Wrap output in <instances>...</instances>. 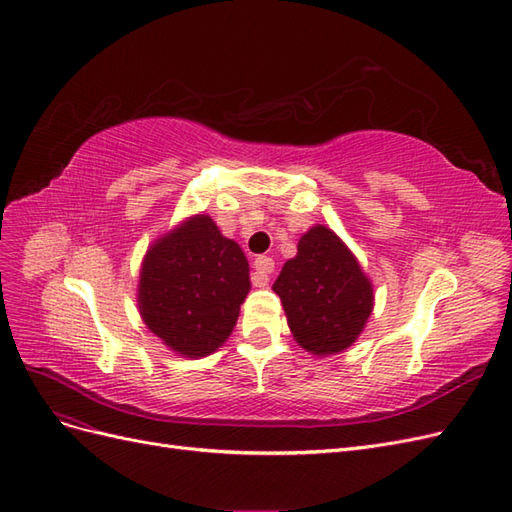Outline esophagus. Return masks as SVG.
Masks as SVG:
<instances>
[{
	"label": "esophagus",
	"mask_w": 512,
	"mask_h": 512,
	"mask_svg": "<svg viewBox=\"0 0 512 512\" xmlns=\"http://www.w3.org/2000/svg\"><path fill=\"white\" fill-rule=\"evenodd\" d=\"M273 269H275V262H273V258H269V256H258L256 260H254V275H252V284L254 286H267V282H269V273H273Z\"/></svg>",
	"instance_id": "esophagus-1"
}]
</instances>
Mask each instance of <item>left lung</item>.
<instances>
[{
    "label": "left lung",
    "instance_id": "left-lung-1",
    "mask_svg": "<svg viewBox=\"0 0 512 512\" xmlns=\"http://www.w3.org/2000/svg\"><path fill=\"white\" fill-rule=\"evenodd\" d=\"M273 290L297 344L318 356L352 346L374 309V288L359 260L320 224L299 239L297 256L282 267Z\"/></svg>",
    "mask_w": 512,
    "mask_h": 512
}]
</instances>
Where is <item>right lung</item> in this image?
I'll return each instance as SVG.
<instances>
[{
  "label": "right lung",
  "instance_id": "add662e5",
  "mask_svg": "<svg viewBox=\"0 0 512 512\" xmlns=\"http://www.w3.org/2000/svg\"><path fill=\"white\" fill-rule=\"evenodd\" d=\"M250 286L241 247L200 213L147 250L138 307L147 329L170 350L198 359L226 342Z\"/></svg>",
  "mask_w": 512,
  "mask_h": 512
}]
</instances>
